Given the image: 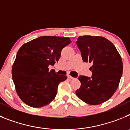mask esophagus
Instances as JSON below:
<instances>
[{
    "instance_id": "34e87169",
    "label": "esophagus",
    "mask_w": 130,
    "mask_h": 130,
    "mask_svg": "<svg viewBox=\"0 0 130 130\" xmlns=\"http://www.w3.org/2000/svg\"><path fill=\"white\" fill-rule=\"evenodd\" d=\"M67 76H68V77L69 78V79H75V78H74V77H72V76H71L70 75H68Z\"/></svg>"
}]
</instances>
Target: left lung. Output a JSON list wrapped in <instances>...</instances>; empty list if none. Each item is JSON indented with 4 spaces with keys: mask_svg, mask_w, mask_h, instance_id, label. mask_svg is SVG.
Here are the masks:
<instances>
[{
    "mask_svg": "<svg viewBox=\"0 0 130 130\" xmlns=\"http://www.w3.org/2000/svg\"><path fill=\"white\" fill-rule=\"evenodd\" d=\"M85 62L92 64L91 77L80 75L81 87L75 93L90 105L110 99L119 87L123 64L120 54L109 40L102 36H79L76 42Z\"/></svg>",
    "mask_w": 130,
    "mask_h": 130,
    "instance_id": "8db88e82",
    "label": "left lung"
}]
</instances>
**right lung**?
I'll return each instance as SVG.
<instances>
[{
    "instance_id": "1",
    "label": "right lung",
    "mask_w": 130,
    "mask_h": 130,
    "mask_svg": "<svg viewBox=\"0 0 130 130\" xmlns=\"http://www.w3.org/2000/svg\"><path fill=\"white\" fill-rule=\"evenodd\" d=\"M69 38L43 36L25 43L18 50L11 73L20 99L32 107L49 104L57 95L59 83L67 79L49 70L59 60L62 49L71 43Z\"/></svg>"
}]
</instances>
